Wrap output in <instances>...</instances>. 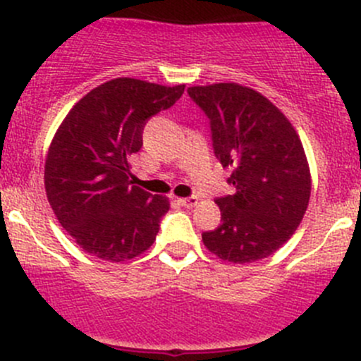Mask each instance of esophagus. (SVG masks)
Returning <instances> with one entry per match:
<instances>
[{"label":"esophagus","mask_w":361,"mask_h":361,"mask_svg":"<svg viewBox=\"0 0 361 361\" xmlns=\"http://www.w3.org/2000/svg\"><path fill=\"white\" fill-rule=\"evenodd\" d=\"M177 202H179V205L185 208H192L198 205V198H196V196H189V198H177Z\"/></svg>","instance_id":"obj_1"}]
</instances>
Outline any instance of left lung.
Masks as SVG:
<instances>
[{"mask_svg": "<svg viewBox=\"0 0 361 361\" xmlns=\"http://www.w3.org/2000/svg\"><path fill=\"white\" fill-rule=\"evenodd\" d=\"M210 120L217 159L231 169L235 195L217 198L221 221L202 235L219 259L248 264L269 257L299 228L311 196V173L302 142L283 113L238 83L189 87Z\"/></svg>", "mask_w": 361, "mask_h": 361, "instance_id": "obj_1", "label": "left lung"}]
</instances>
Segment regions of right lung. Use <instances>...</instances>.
I'll return each instance as SVG.
<instances>
[{
	"label": "right lung",
	"mask_w": 361,
	"mask_h": 361,
	"mask_svg": "<svg viewBox=\"0 0 361 361\" xmlns=\"http://www.w3.org/2000/svg\"><path fill=\"white\" fill-rule=\"evenodd\" d=\"M182 94L184 85L116 78L78 100L57 128L44 189L55 217L85 252L125 262L153 245L170 202L133 185L128 159L142 147L146 121Z\"/></svg>",
	"instance_id": "add662e5"
}]
</instances>
